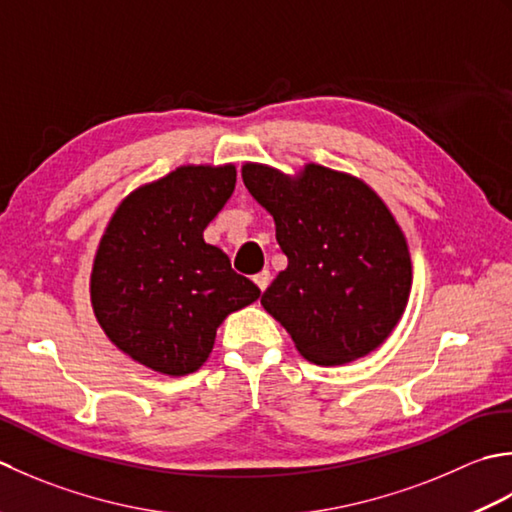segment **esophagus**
I'll use <instances>...</instances> for the list:
<instances>
[{"label":"esophagus","mask_w":512,"mask_h":512,"mask_svg":"<svg viewBox=\"0 0 512 512\" xmlns=\"http://www.w3.org/2000/svg\"><path fill=\"white\" fill-rule=\"evenodd\" d=\"M269 280H271V274L267 269H263V271H258V274L254 276V283L258 285V289L260 291H265L267 289V285H269Z\"/></svg>","instance_id":"34e87169"}]
</instances>
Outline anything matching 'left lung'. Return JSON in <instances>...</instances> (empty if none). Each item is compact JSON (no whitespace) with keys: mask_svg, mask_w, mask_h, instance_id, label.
Segmentation results:
<instances>
[{"mask_svg":"<svg viewBox=\"0 0 512 512\" xmlns=\"http://www.w3.org/2000/svg\"><path fill=\"white\" fill-rule=\"evenodd\" d=\"M243 183L274 216L287 256L260 302L302 356L342 364L380 347L409 300L411 256L378 194L322 165L289 179L247 163Z\"/></svg>","mask_w":512,"mask_h":512,"instance_id":"obj_1","label":"left lung"}]
</instances>
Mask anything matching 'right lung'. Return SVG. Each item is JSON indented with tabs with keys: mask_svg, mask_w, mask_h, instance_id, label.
<instances>
[{
	"mask_svg": "<svg viewBox=\"0 0 512 512\" xmlns=\"http://www.w3.org/2000/svg\"><path fill=\"white\" fill-rule=\"evenodd\" d=\"M236 187L234 165H187L139 187L114 212L92 267L99 325L117 347L168 375L196 371L216 329L260 296L203 229Z\"/></svg>",
	"mask_w": 512,
	"mask_h": 512,
	"instance_id": "1",
	"label": "right lung"
}]
</instances>
